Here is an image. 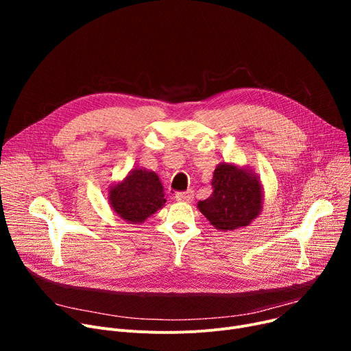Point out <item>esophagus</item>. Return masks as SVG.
Here are the masks:
<instances>
[{"mask_svg":"<svg viewBox=\"0 0 351 351\" xmlns=\"http://www.w3.org/2000/svg\"><path fill=\"white\" fill-rule=\"evenodd\" d=\"M176 200L179 202H185V204H191V202L193 200L195 195H193V191H186V192H179L176 193Z\"/></svg>","mask_w":351,"mask_h":351,"instance_id":"34e87169","label":"esophagus"}]
</instances>
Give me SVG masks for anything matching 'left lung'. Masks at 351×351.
Returning <instances> with one entry per match:
<instances>
[{
  "instance_id": "8db88e82",
  "label": "left lung",
  "mask_w": 351,
  "mask_h": 351,
  "mask_svg": "<svg viewBox=\"0 0 351 351\" xmlns=\"http://www.w3.org/2000/svg\"><path fill=\"white\" fill-rule=\"evenodd\" d=\"M213 193L197 202V209L213 228L233 232L249 226L263 209L261 178L247 166L220 162L213 171Z\"/></svg>"
}]
</instances>
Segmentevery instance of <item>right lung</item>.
Returning a JSON list of instances; mask_svg holds the SVG:
<instances>
[{
  "mask_svg": "<svg viewBox=\"0 0 351 351\" xmlns=\"http://www.w3.org/2000/svg\"><path fill=\"white\" fill-rule=\"evenodd\" d=\"M109 206L131 225H141L166 204L162 182L158 173L138 168L109 186Z\"/></svg>",
  "mask_w": 351,
  "mask_h": 351,
  "instance_id": "1",
  "label": "right lung"
}]
</instances>
